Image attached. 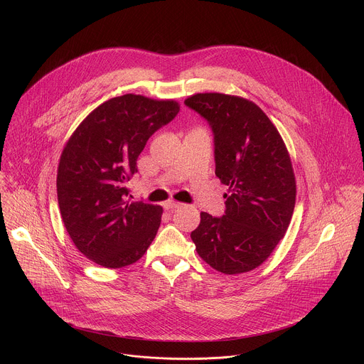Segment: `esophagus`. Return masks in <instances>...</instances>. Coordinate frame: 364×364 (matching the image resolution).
I'll list each match as a JSON object with an SVG mask.
<instances>
[{"mask_svg": "<svg viewBox=\"0 0 364 364\" xmlns=\"http://www.w3.org/2000/svg\"><path fill=\"white\" fill-rule=\"evenodd\" d=\"M178 207H181V203L174 201V200H170L164 204V209H167V210H174V209H178Z\"/></svg>", "mask_w": 364, "mask_h": 364, "instance_id": "1", "label": "esophagus"}]
</instances>
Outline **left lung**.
Masks as SVG:
<instances>
[{"instance_id": "left-lung-1", "label": "left lung", "mask_w": 364, "mask_h": 364, "mask_svg": "<svg viewBox=\"0 0 364 364\" xmlns=\"http://www.w3.org/2000/svg\"><path fill=\"white\" fill-rule=\"evenodd\" d=\"M184 105L213 132L216 176L229 186L225 215L200 213L191 240L204 262L236 275L265 262L284 237L295 205V177L285 144L253 102L197 93Z\"/></svg>"}]
</instances>
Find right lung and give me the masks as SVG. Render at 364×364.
Returning a JSON list of instances; mask_svg holds the SVG:
<instances>
[{
	"label": "right lung",
	"mask_w": 364,
	"mask_h": 364,
	"mask_svg": "<svg viewBox=\"0 0 364 364\" xmlns=\"http://www.w3.org/2000/svg\"><path fill=\"white\" fill-rule=\"evenodd\" d=\"M180 112L174 100L127 93L103 102L66 144L58 170V200L76 247L95 264L124 268L146 252L163 209L131 201L127 183L154 132Z\"/></svg>",
	"instance_id": "obj_1"
}]
</instances>
